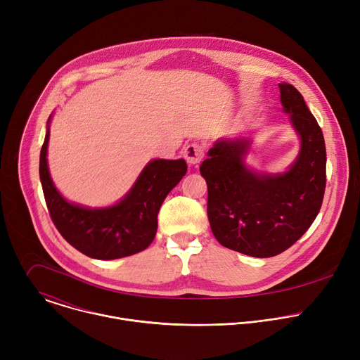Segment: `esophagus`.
I'll use <instances>...</instances> for the list:
<instances>
[{"label": "esophagus", "instance_id": "esophagus-1", "mask_svg": "<svg viewBox=\"0 0 360 360\" xmlns=\"http://www.w3.org/2000/svg\"><path fill=\"white\" fill-rule=\"evenodd\" d=\"M205 153V146L196 142H192L184 148V157L189 165H198Z\"/></svg>", "mask_w": 360, "mask_h": 360}]
</instances>
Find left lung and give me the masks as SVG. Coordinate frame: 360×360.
Returning <instances> with one entry per match:
<instances>
[{"instance_id":"1","label":"left lung","mask_w":360,"mask_h":360,"mask_svg":"<svg viewBox=\"0 0 360 360\" xmlns=\"http://www.w3.org/2000/svg\"><path fill=\"white\" fill-rule=\"evenodd\" d=\"M283 112L300 139L296 160L278 174L246 165L250 136L221 138L200 164L208 185V219L217 240L255 258L290 248L312 225L326 186V148L300 92L279 84Z\"/></svg>"}]
</instances>
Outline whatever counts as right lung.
Masks as SVG:
<instances>
[{"label": "right lung", "mask_w": 360, "mask_h": 360, "mask_svg": "<svg viewBox=\"0 0 360 360\" xmlns=\"http://www.w3.org/2000/svg\"><path fill=\"white\" fill-rule=\"evenodd\" d=\"M39 155V179L54 225L75 249L94 259L125 258L146 249L157 235L158 212L167 195L186 174L185 160L149 161L132 188L115 205L89 208L67 200L48 169L49 124Z\"/></svg>", "instance_id": "right-lung-1"}]
</instances>
